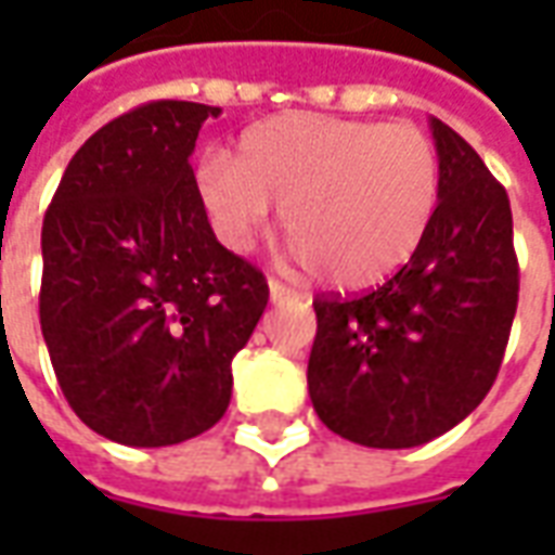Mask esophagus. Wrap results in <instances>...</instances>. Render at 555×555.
<instances>
[{"instance_id": "esophagus-1", "label": "esophagus", "mask_w": 555, "mask_h": 555, "mask_svg": "<svg viewBox=\"0 0 555 555\" xmlns=\"http://www.w3.org/2000/svg\"><path fill=\"white\" fill-rule=\"evenodd\" d=\"M300 294L294 288H288V285H282L279 279H270V300L273 302H282V300H297Z\"/></svg>"}]
</instances>
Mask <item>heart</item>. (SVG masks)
Returning <instances> with one entry per match:
<instances>
[{"mask_svg": "<svg viewBox=\"0 0 555 555\" xmlns=\"http://www.w3.org/2000/svg\"><path fill=\"white\" fill-rule=\"evenodd\" d=\"M198 193L234 249L253 246L279 205L302 267L341 288H369L425 237L440 202V154L408 121L285 113L249 127L237 157L205 154Z\"/></svg>", "mask_w": 555, "mask_h": 555, "instance_id": "1", "label": "heart"}]
</instances>
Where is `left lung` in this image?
<instances>
[{
	"instance_id": "obj_1",
	"label": "left lung",
	"mask_w": 555,
	"mask_h": 555,
	"mask_svg": "<svg viewBox=\"0 0 555 555\" xmlns=\"http://www.w3.org/2000/svg\"><path fill=\"white\" fill-rule=\"evenodd\" d=\"M440 202L410 261L357 297H318L309 396L326 428L413 449L488 396L517 312L508 195L473 145L430 118Z\"/></svg>"
}]
</instances>
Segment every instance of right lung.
<instances>
[{"label":"right lung","instance_id":"right-lung-1","mask_svg":"<svg viewBox=\"0 0 555 555\" xmlns=\"http://www.w3.org/2000/svg\"><path fill=\"white\" fill-rule=\"evenodd\" d=\"M219 106L151 101L67 163L41 229V333L91 430L175 446L214 428L231 360L264 314V273L207 222L190 157Z\"/></svg>","mask_w":555,"mask_h":555}]
</instances>
